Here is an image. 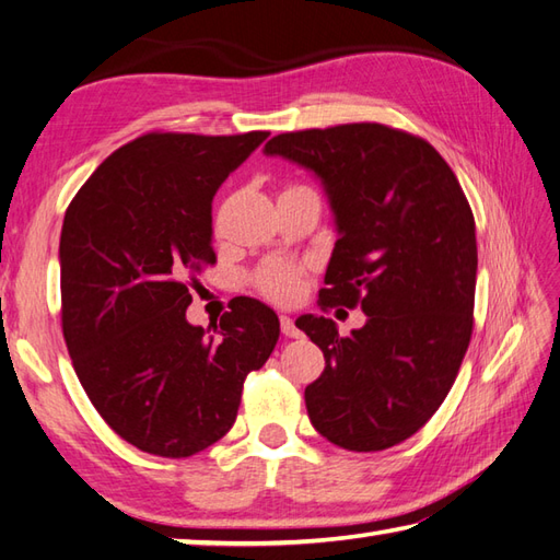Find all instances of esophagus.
I'll use <instances>...</instances> for the list:
<instances>
[{
	"mask_svg": "<svg viewBox=\"0 0 560 560\" xmlns=\"http://www.w3.org/2000/svg\"><path fill=\"white\" fill-rule=\"evenodd\" d=\"M280 328L284 338H300V328L294 326V322L288 314H280Z\"/></svg>",
	"mask_w": 560,
	"mask_h": 560,
	"instance_id": "obj_1",
	"label": "esophagus"
}]
</instances>
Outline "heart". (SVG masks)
Returning a JSON list of instances; mask_svg holds the SVG:
<instances>
[{
	"label": "heart",
	"mask_w": 560,
	"mask_h": 560,
	"mask_svg": "<svg viewBox=\"0 0 560 560\" xmlns=\"http://www.w3.org/2000/svg\"><path fill=\"white\" fill-rule=\"evenodd\" d=\"M254 282L258 292L268 296L270 302L288 304L296 294H300L302 270L300 266L288 264V260H268L266 266L258 268Z\"/></svg>",
	"instance_id": "obj_1"
}]
</instances>
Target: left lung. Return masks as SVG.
<instances>
[{
  "label": "left lung",
  "instance_id": "obj_1",
  "mask_svg": "<svg viewBox=\"0 0 560 560\" xmlns=\"http://www.w3.org/2000/svg\"><path fill=\"white\" fill-rule=\"evenodd\" d=\"M266 154L312 168L336 212L318 306L368 314L350 336L326 316L296 318L326 358L304 389L312 425L350 452L389 450L435 416L469 348L471 205L435 147L382 122L282 132Z\"/></svg>",
  "mask_w": 560,
  "mask_h": 560
}]
</instances>
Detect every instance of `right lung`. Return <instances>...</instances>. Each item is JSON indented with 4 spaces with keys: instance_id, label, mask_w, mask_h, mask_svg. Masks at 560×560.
<instances>
[{
    "instance_id": "right-lung-1",
    "label": "right lung",
    "mask_w": 560,
    "mask_h": 560,
    "mask_svg": "<svg viewBox=\"0 0 560 560\" xmlns=\"http://www.w3.org/2000/svg\"><path fill=\"white\" fill-rule=\"evenodd\" d=\"M268 135H140L65 212L67 350L101 418L147 454L184 459L222 440L246 374L278 343L276 312L248 296L232 300L212 334L186 322L198 272L217 264L214 192Z\"/></svg>"
}]
</instances>
